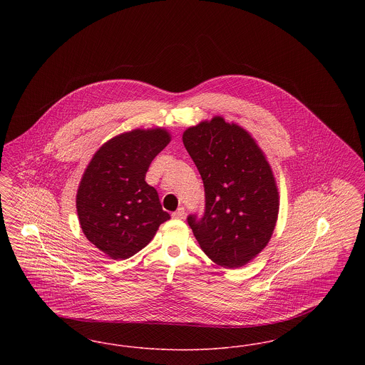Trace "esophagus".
<instances>
[{"mask_svg":"<svg viewBox=\"0 0 365 365\" xmlns=\"http://www.w3.org/2000/svg\"><path fill=\"white\" fill-rule=\"evenodd\" d=\"M173 217L174 219H183L185 217V208L182 207V208L176 209L174 213H173Z\"/></svg>","mask_w":365,"mask_h":365,"instance_id":"obj_1","label":"esophagus"}]
</instances>
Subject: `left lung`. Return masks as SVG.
Instances as JSON below:
<instances>
[{"mask_svg":"<svg viewBox=\"0 0 365 365\" xmlns=\"http://www.w3.org/2000/svg\"><path fill=\"white\" fill-rule=\"evenodd\" d=\"M205 189L201 216H187L204 253L226 268L242 267L267 246L277 225L275 178L260 148L242 127L223 118L183 134Z\"/></svg>","mask_w":365,"mask_h":365,"instance_id":"8db88e82","label":"left lung"}]
</instances>
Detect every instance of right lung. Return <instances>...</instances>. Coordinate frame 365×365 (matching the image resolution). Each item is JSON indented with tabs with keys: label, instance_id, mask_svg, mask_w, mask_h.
Segmentation results:
<instances>
[{
	"label": "right lung",
	"instance_id": "1",
	"mask_svg": "<svg viewBox=\"0 0 365 365\" xmlns=\"http://www.w3.org/2000/svg\"><path fill=\"white\" fill-rule=\"evenodd\" d=\"M165 130H133L104 143L93 156L76 194L87 240L113 260L143 249L170 219L155 187L145 182L153 158L170 143Z\"/></svg>",
	"mask_w": 365,
	"mask_h": 365
}]
</instances>
